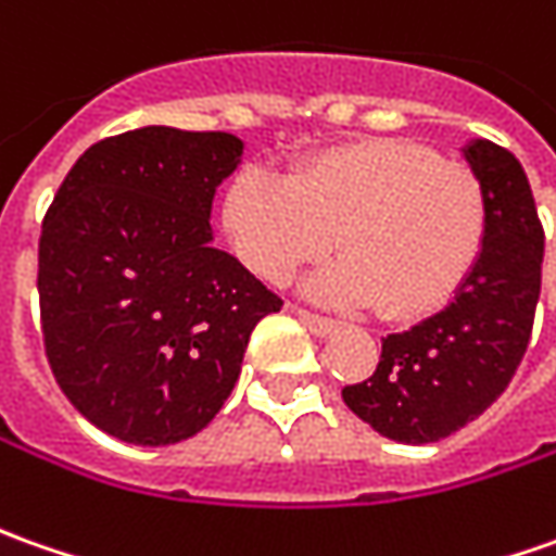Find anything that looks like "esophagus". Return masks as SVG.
I'll return each instance as SVG.
<instances>
[{
  "label": "esophagus",
  "instance_id": "obj_1",
  "mask_svg": "<svg viewBox=\"0 0 556 556\" xmlns=\"http://www.w3.org/2000/svg\"><path fill=\"white\" fill-rule=\"evenodd\" d=\"M292 314L314 332V336H329L332 329H336V323L329 319V316H319L314 314V311H307V307H298V304H292Z\"/></svg>",
  "mask_w": 556,
  "mask_h": 556
}]
</instances>
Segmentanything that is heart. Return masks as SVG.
I'll list each match as a JSON object with an SVG mask.
<instances>
[{
  "instance_id": "heart-1",
  "label": "heart",
  "mask_w": 556,
  "mask_h": 556,
  "mask_svg": "<svg viewBox=\"0 0 556 556\" xmlns=\"http://www.w3.org/2000/svg\"><path fill=\"white\" fill-rule=\"evenodd\" d=\"M224 227L240 261L282 282L336 233L341 258L307 292L388 319L433 314L470 277L489 237L483 178L409 138L326 147L282 181L245 168L224 197Z\"/></svg>"
}]
</instances>
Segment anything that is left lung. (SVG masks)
I'll use <instances>...</instances> for the list:
<instances>
[{
  "label": "left lung",
  "instance_id": "left-lung-1",
  "mask_svg": "<svg viewBox=\"0 0 556 556\" xmlns=\"http://www.w3.org/2000/svg\"><path fill=\"white\" fill-rule=\"evenodd\" d=\"M465 160L489 197L483 255L440 314L384 338L375 372L341 391L381 437L412 446L450 437L505 393L542 292L545 230L523 165L492 141L465 147Z\"/></svg>",
  "mask_w": 556,
  "mask_h": 556
}]
</instances>
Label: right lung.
Wrapping results in <instances>:
<instances>
[{
    "label": "right lung",
    "instance_id": "right-lung-1",
    "mask_svg": "<svg viewBox=\"0 0 556 556\" xmlns=\"http://www.w3.org/2000/svg\"><path fill=\"white\" fill-rule=\"evenodd\" d=\"M227 131L147 125L91 144L39 237V314L54 381L135 446L200 433L230 396L274 295L212 245V200L240 165Z\"/></svg>",
    "mask_w": 556,
    "mask_h": 556
}]
</instances>
